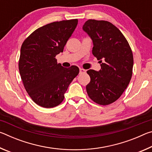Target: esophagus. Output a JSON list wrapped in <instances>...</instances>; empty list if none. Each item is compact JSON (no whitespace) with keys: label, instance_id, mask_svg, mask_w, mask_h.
<instances>
[{"label":"esophagus","instance_id":"34e87169","mask_svg":"<svg viewBox=\"0 0 152 152\" xmlns=\"http://www.w3.org/2000/svg\"><path fill=\"white\" fill-rule=\"evenodd\" d=\"M85 72H86L85 70H84V69H82V68H80V74H83Z\"/></svg>","mask_w":152,"mask_h":152}]
</instances>
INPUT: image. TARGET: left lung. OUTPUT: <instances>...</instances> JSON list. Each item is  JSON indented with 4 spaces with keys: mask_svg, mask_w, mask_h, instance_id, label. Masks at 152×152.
Masks as SVG:
<instances>
[{
    "mask_svg": "<svg viewBox=\"0 0 152 152\" xmlns=\"http://www.w3.org/2000/svg\"><path fill=\"white\" fill-rule=\"evenodd\" d=\"M82 29L91 38L92 54L101 66L99 72L87 71L91 82L86 92L96 103L110 104L121 96L132 78V49L120 30L109 21L89 19Z\"/></svg>",
    "mask_w": 152,
    "mask_h": 152,
    "instance_id": "left-lung-1",
    "label": "left lung"
}]
</instances>
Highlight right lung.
<instances>
[{
    "label": "right lung",
    "mask_w": 152,
    "mask_h": 152,
    "mask_svg": "<svg viewBox=\"0 0 152 152\" xmlns=\"http://www.w3.org/2000/svg\"><path fill=\"white\" fill-rule=\"evenodd\" d=\"M78 25V19L53 22L38 28L20 48L19 69L28 94L45 108L60 104L73 79L79 73L76 66L64 68L56 55L63 52L67 41Z\"/></svg>",
    "instance_id": "right-lung-1"
}]
</instances>
